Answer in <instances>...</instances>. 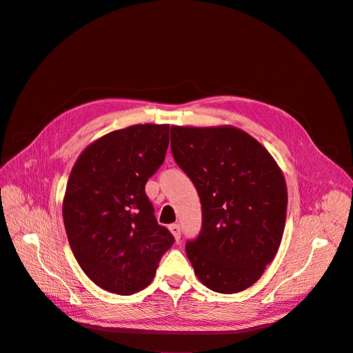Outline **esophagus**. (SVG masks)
Masks as SVG:
<instances>
[{"instance_id": "esophagus-1", "label": "esophagus", "mask_w": 353, "mask_h": 353, "mask_svg": "<svg viewBox=\"0 0 353 353\" xmlns=\"http://www.w3.org/2000/svg\"><path fill=\"white\" fill-rule=\"evenodd\" d=\"M169 231L172 232V236L175 237V240L179 241V239H181V228H179L178 223H172V225H169Z\"/></svg>"}]
</instances>
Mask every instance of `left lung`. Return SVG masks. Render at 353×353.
<instances>
[{"instance_id": "8db88e82", "label": "left lung", "mask_w": 353, "mask_h": 353, "mask_svg": "<svg viewBox=\"0 0 353 353\" xmlns=\"http://www.w3.org/2000/svg\"><path fill=\"white\" fill-rule=\"evenodd\" d=\"M170 148L201 203V231L185 244L197 279L216 293L258 281L280 248L287 187L280 166L236 126H172Z\"/></svg>"}]
</instances>
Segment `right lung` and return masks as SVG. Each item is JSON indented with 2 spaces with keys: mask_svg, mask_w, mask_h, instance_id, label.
Masks as SVG:
<instances>
[{
  "mask_svg": "<svg viewBox=\"0 0 353 353\" xmlns=\"http://www.w3.org/2000/svg\"><path fill=\"white\" fill-rule=\"evenodd\" d=\"M168 144L169 125H132L91 143L72 168L63 199L68 240L82 271L110 293L143 290L175 241L145 194Z\"/></svg>",
  "mask_w": 353,
  "mask_h": 353,
  "instance_id": "obj_1",
  "label": "right lung"
}]
</instances>
